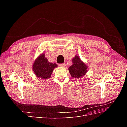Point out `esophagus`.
<instances>
[{
	"instance_id": "1",
	"label": "esophagus",
	"mask_w": 127,
	"mask_h": 127,
	"mask_svg": "<svg viewBox=\"0 0 127 127\" xmlns=\"http://www.w3.org/2000/svg\"><path fill=\"white\" fill-rule=\"evenodd\" d=\"M65 65H66V64L64 63V64H59V66H60V67H64L65 66Z\"/></svg>"
}]
</instances>
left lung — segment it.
Here are the masks:
<instances>
[{"label": "left lung", "mask_w": 127, "mask_h": 127, "mask_svg": "<svg viewBox=\"0 0 127 127\" xmlns=\"http://www.w3.org/2000/svg\"><path fill=\"white\" fill-rule=\"evenodd\" d=\"M72 61V64L68 68L71 76L75 78L83 77L87 72V66L80 60L78 56H75Z\"/></svg>", "instance_id": "obj_1"}]
</instances>
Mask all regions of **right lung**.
<instances>
[{
	"instance_id": "obj_1",
	"label": "right lung",
	"mask_w": 127,
	"mask_h": 127,
	"mask_svg": "<svg viewBox=\"0 0 127 127\" xmlns=\"http://www.w3.org/2000/svg\"><path fill=\"white\" fill-rule=\"evenodd\" d=\"M55 63H50L45 54H42L38 57L33 64V70L37 78L46 79L50 78L54 68L57 67Z\"/></svg>"
}]
</instances>
